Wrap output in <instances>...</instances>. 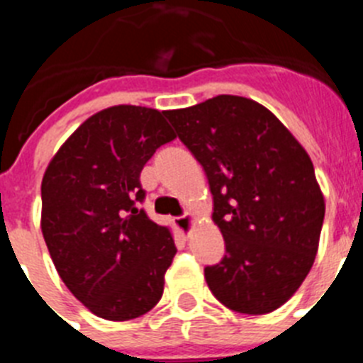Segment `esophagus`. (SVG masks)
<instances>
[{
  "label": "esophagus",
  "instance_id": "34e87169",
  "mask_svg": "<svg viewBox=\"0 0 363 363\" xmlns=\"http://www.w3.org/2000/svg\"><path fill=\"white\" fill-rule=\"evenodd\" d=\"M194 221H196V218H194V214H191V213H187V214H184V216H179V218H176V229L179 230V233L184 234L185 238H187L189 234H191V230H192V225H194Z\"/></svg>",
  "mask_w": 363,
  "mask_h": 363
}]
</instances>
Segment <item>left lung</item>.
I'll return each mask as SVG.
<instances>
[{
    "instance_id": "left-lung-1",
    "label": "left lung",
    "mask_w": 363,
    "mask_h": 363,
    "mask_svg": "<svg viewBox=\"0 0 363 363\" xmlns=\"http://www.w3.org/2000/svg\"><path fill=\"white\" fill-rule=\"evenodd\" d=\"M165 116L203 167L225 240L223 259L205 267L211 293L236 313L277 311L318 252L325 200L309 154L267 107L242 96Z\"/></svg>"
}]
</instances>
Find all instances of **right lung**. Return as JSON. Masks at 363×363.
Listing matches in <instances>:
<instances>
[{
    "mask_svg": "<svg viewBox=\"0 0 363 363\" xmlns=\"http://www.w3.org/2000/svg\"><path fill=\"white\" fill-rule=\"evenodd\" d=\"M167 111L114 105L86 118L47 165L41 233L67 289L99 318L125 322L160 301L176 245L138 209L143 165L172 142Z\"/></svg>",
    "mask_w": 363,
    "mask_h": 363,
    "instance_id": "1",
    "label": "right lung"
}]
</instances>
